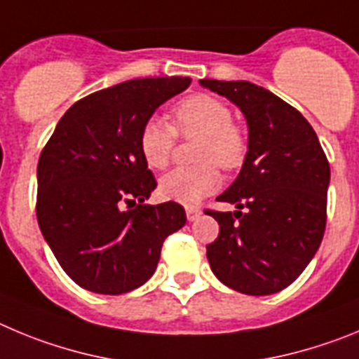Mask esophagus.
I'll list each match as a JSON object with an SVG mask.
<instances>
[{"instance_id":"34e87169","label":"esophagus","mask_w":359,"mask_h":359,"mask_svg":"<svg viewBox=\"0 0 359 359\" xmlns=\"http://www.w3.org/2000/svg\"><path fill=\"white\" fill-rule=\"evenodd\" d=\"M200 215H202V211H200L198 208H193V205H187V208H186V216H187V219H189V222L196 219Z\"/></svg>"}]
</instances>
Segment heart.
I'll list each match as a JSON object with an SVG mask.
<instances>
[{
    "instance_id": "heart-1",
    "label": "heart",
    "mask_w": 359,
    "mask_h": 359,
    "mask_svg": "<svg viewBox=\"0 0 359 359\" xmlns=\"http://www.w3.org/2000/svg\"><path fill=\"white\" fill-rule=\"evenodd\" d=\"M175 125L163 118L147 119L140 132V151L144 163L154 170H163L172 159L177 134L198 137L196 168H177L159 182L163 198L193 205L219 187V166L234 172L245 163L248 151L243 127L232 121V111L224 100L198 93L180 100L172 111Z\"/></svg>"
}]
</instances>
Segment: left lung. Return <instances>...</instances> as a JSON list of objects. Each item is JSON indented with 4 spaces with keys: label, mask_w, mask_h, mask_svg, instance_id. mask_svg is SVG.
Here are the masks:
<instances>
[{
    "label": "left lung",
    "mask_w": 359,
    "mask_h": 359,
    "mask_svg": "<svg viewBox=\"0 0 359 359\" xmlns=\"http://www.w3.org/2000/svg\"><path fill=\"white\" fill-rule=\"evenodd\" d=\"M241 109L248 151L238 179L216 200L238 211L208 209L219 234L208 245L211 270L247 295H272L304 272L322 243L331 170L308 119L256 83L200 80Z\"/></svg>",
    "instance_id": "8db88e82"
}]
</instances>
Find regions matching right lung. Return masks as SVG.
<instances>
[{
    "mask_svg": "<svg viewBox=\"0 0 359 359\" xmlns=\"http://www.w3.org/2000/svg\"><path fill=\"white\" fill-rule=\"evenodd\" d=\"M189 76L135 79L73 103L37 164V222L64 272L83 290L121 295L156 272L168 236L186 224L177 202L148 205L156 177L140 132Z\"/></svg>",
    "mask_w": 359,
    "mask_h": 359,
    "instance_id": "add662e5",
    "label": "right lung"
}]
</instances>
